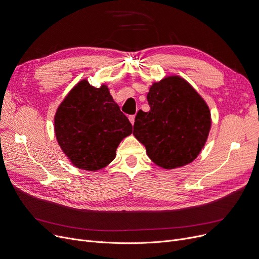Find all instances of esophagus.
Returning a JSON list of instances; mask_svg holds the SVG:
<instances>
[{
	"label": "esophagus",
	"instance_id": "esophagus-1",
	"mask_svg": "<svg viewBox=\"0 0 259 259\" xmlns=\"http://www.w3.org/2000/svg\"><path fill=\"white\" fill-rule=\"evenodd\" d=\"M129 120L132 125H134V121H135V116L134 115H130L129 116Z\"/></svg>",
	"mask_w": 259,
	"mask_h": 259
}]
</instances>
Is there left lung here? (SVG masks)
I'll return each instance as SVG.
<instances>
[{"label":"left lung","mask_w":259,"mask_h":259,"mask_svg":"<svg viewBox=\"0 0 259 259\" xmlns=\"http://www.w3.org/2000/svg\"><path fill=\"white\" fill-rule=\"evenodd\" d=\"M147 100L150 111L138 112L133 135L145 146L148 157L166 170L192 162L205 147L211 129L206 101L178 74L154 81Z\"/></svg>","instance_id":"obj_1"}]
</instances>
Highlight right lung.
Masks as SVG:
<instances>
[{"label": "right lung", "mask_w": 259, "mask_h": 259, "mask_svg": "<svg viewBox=\"0 0 259 259\" xmlns=\"http://www.w3.org/2000/svg\"><path fill=\"white\" fill-rule=\"evenodd\" d=\"M54 133L74 167L94 172L115 158L119 143L132 133V125L107 85L97 88L84 78L59 105Z\"/></svg>", "instance_id": "1"}]
</instances>
